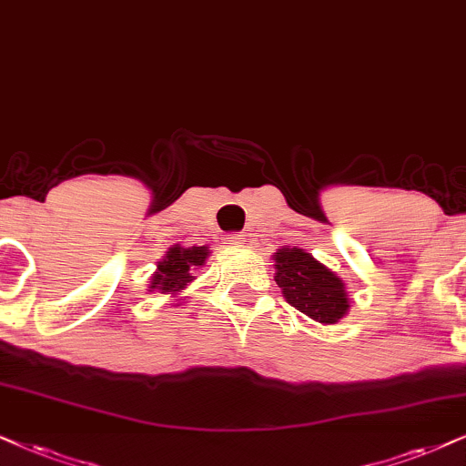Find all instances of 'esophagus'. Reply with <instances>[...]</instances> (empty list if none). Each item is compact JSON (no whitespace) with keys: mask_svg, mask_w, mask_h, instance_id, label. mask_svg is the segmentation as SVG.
<instances>
[{"mask_svg":"<svg viewBox=\"0 0 466 466\" xmlns=\"http://www.w3.org/2000/svg\"><path fill=\"white\" fill-rule=\"evenodd\" d=\"M229 243H232L234 247H247L251 243V234L249 232L232 234V237H229Z\"/></svg>","mask_w":466,"mask_h":466,"instance_id":"34e87169","label":"esophagus"}]
</instances>
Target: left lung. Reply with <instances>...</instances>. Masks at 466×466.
Instances as JSON below:
<instances>
[{"label": "left lung", "mask_w": 466, "mask_h": 466, "mask_svg": "<svg viewBox=\"0 0 466 466\" xmlns=\"http://www.w3.org/2000/svg\"><path fill=\"white\" fill-rule=\"evenodd\" d=\"M275 281L292 308L320 325H335L349 314L344 279L301 247H281L273 256Z\"/></svg>", "instance_id": "obj_1"}]
</instances>
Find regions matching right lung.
<instances>
[{"label":"right lung","instance_id":"right-lung-1","mask_svg":"<svg viewBox=\"0 0 466 466\" xmlns=\"http://www.w3.org/2000/svg\"><path fill=\"white\" fill-rule=\"evenodd\" d=\"M210 256V247H182V245H172L161 260L157 262L155 275L150 277L148 292H158L167 294L172 301L169 305H178L185 301L180 297V292L185 290L187 286L196 279V270L202 268L206 264V258Z\"/></svg>","mask_w":466,"mask_h":466}]
</instances>
